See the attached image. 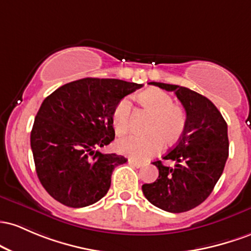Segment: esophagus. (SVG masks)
<instances>
[{"mask_svg":"<svg viewBox=\"0 0 251 251\" xmlns=\"http://www.w3.org/2000/svg\"><path fill=\"white\" fill-rule=\"evenodd\" d=\"M128 162H129V165L134 166V167H136V168L143 167V163H141V162H139V161H135V160H133V159H129Z\"/></svg>","mask_w":251,"mask_h":251,"instance_id":"obj_1","label":"esophagus"}]
</instances>
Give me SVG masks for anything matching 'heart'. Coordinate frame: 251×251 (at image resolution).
<instances>
[{
  "label": "heart",
  "instance_id": "b5f03b06",
  "mask_svg": "<svg viewBox=\"0 0 251 251\" xmlns=\"http://www.w3.org/2000/svg\"><path fill=\"white\" fill-rule=\"evenodd\" d=\"M139 103L145 111L153 115L146 136L130 135L118 140L117 151L136 161H146L156 155L167 145H176L186 130L187 115L182 106L174 104L170 95L160 89H148L139 96ZM133 103L122 98L112 111V126L117 135H125L131 126Z\"/></svg>",
  "mask_w": 251,
  "mask_h": 251
}]
</instances>
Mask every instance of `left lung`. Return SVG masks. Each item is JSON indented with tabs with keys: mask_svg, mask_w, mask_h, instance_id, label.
<instances>
[{
	"mask_svg": "<svg viewBox=\"0 0 251 251\" xmlns=\"http://www.w3.org/2000/svg\"><path fill=\"white\" fill-rule=\"evenodd\" d=\"M166 91H173L187 115L184 135L163 160L174 167L153 162L159 178L142 185V192L154 206L173 213L185 212L201 205L212 192L229 156L227 125L216 105L192 90L151 81Z\"/></svg>",
	"mask_w": 251,
	"mask_h": 251,
	"instance_id": "left-lung-1",
	"label": "left lung"
}]
</instances>
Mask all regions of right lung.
Segmentation results:
<instances>
[{"mask_svg": "<svg viewBox=\"0 0 251 251\" xmlns=\"http://www.w3.org/2000/svg\"><path fill=\"white\" fill-rule=\"evenodd\" d=\"M142 84L83 78L45 98L36 114L30 147L38 178L50 197L70 207L102 199L115 167L128 160L98 151L115 139L112 111Z\"/></svg>", "mask_w": 251, "mask_h": 251, "instance_id": "1", "label": "right lung"}]
</instances>
